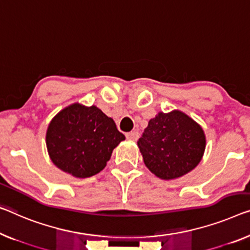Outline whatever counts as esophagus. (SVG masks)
I'll use <instances>...</instances> for the list:
<instances>
[{
	"instance_id": "esophagus-1",
	"label": "esophagus",
	"mask_w": 250,
	"mask_h": 250,
	"mask_svg": "<svg viewBox=\"0 0 250 250\" xmlns=\"http://www.w3.org/2000/svg\"><path fill=\"white\" fill-rule=\"evenodd\" d=\"M126 139L129 140H132V141H136L138 139V137H139V133H138L137 131H131V132H128L125 135Z\"/></svg>"
}]
</instances>
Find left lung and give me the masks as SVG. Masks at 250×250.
<instances>
[{
	"label": "left lung",
	"instance_id": "8db88e82",
	"mask_svg": "<svg viewBox=\"0 0 250 250\" xmlns=\"http://www.w3.org/2000/svg\"><path fill=\"white\" fill-rule=\"evenodd\" d=\"M145 165L162 180L183 176L196 167L206 149L201 126L181 111L159 112L138 140Z\"/></svg>",
	"mask_w": 250,
	"mask_h": 250
}]
</instances>
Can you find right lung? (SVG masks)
I'll use <instances>...</instances> for the list:
<instances>
[{
    "label": "right lung",
    "instance_id": "right-lung-1",
    "mask_svg": "<svg viewBox=\"0 0 250 250\" xmlns=\"http://www.w3.org/2000/svg\"><path fill=\"white\" fill-rule=\"evenodd\" d=\"M125 139L114 121L101 110L78 103L56 115L46 135L51 161L58 168L78 178L101 172L113 149Z\"/></svg>",
    "mask_w": 250,
    "mask_h": 250
}]
</instances>
